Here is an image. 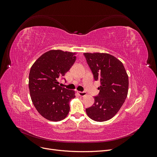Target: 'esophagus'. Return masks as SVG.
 <instances>
[{"instance_id": "34e87169", "label": "esophagus", "mask_w": 157, "mask_h": 157, "mask_svg": "<svg viewBox=\"0 0 157 157\" xmlns=\"http://www.w3.org/2000/svg\"><path fill=\"white\" fill-rule=\"evenodd\" d=\"M78 94L80 96L84 97L86 95V92H78Z\"/></svg>"}]
</instances>
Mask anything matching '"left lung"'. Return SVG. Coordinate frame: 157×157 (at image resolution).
<instances>
[{
    "label": "left lung",
    "mask_w": 157,
    "mask_h": 157,
    "mask_svg": "<svg viewBox=\"0 0 157 157\" xmlns=\"http://www.w3.org/2000/svg\"><path fill=\"white\" fill-rule=\"evenodd\" d=\"M95 80H100L99 94L94 97V105L86 109L93 121L111 119L120 110L126 99L128 76L122 63L106 53H84Z\"/></svg>",
    "instance_id": "obj_1"
}]
</instances>
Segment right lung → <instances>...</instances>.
<instances>
[{
	"label": "right lung",
	"mask_w": 157,
	"mask_h": 157,
	"mask_svg": "<svg viewBox=\"0 0 157 157\" xmlns=\"http://www.w3.org/2000/svg\"><path fill=\"white\" fill-rule=\"evenodd\" d=\"M75 60V53L52 50L32 65L29 75L31 98L37 111L47 120L60 121L68 115L69 102L75 98V92L61 87L58 81Z\"/></svg>",
	"instance_id": "right-lung-1"
}]
</instances>
